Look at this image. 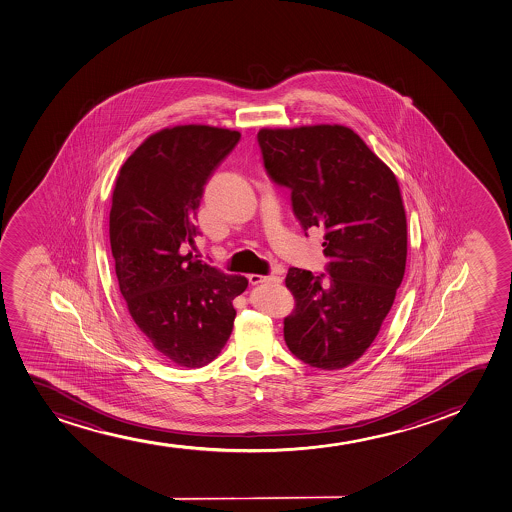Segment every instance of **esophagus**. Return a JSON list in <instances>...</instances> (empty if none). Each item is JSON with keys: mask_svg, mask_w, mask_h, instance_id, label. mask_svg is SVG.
<instances>
[{"mask_svg": "<svg viewBox=\"0 0 512 512\" xmlns=\"http://www.w3.org/2000/svg\"><path fill=\"white\" fill-rule=\"evenodd\" d=\"M248 281H250V284H253V286H257V284L262 283H283V277H281V274L279 272L274 271L272 272L271 276H259V274H252V276L248 277Z\"/></svg>", "mask_w": 512, "mask_h": 512, "instance_id": "obj_1", "label": "esophagus"}]
</instances>
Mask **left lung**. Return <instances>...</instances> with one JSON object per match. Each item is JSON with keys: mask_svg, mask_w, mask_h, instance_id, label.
I'll use <instances>...</instances> for the list:
<instances>
[{"mask_svg": "<svg viewBox=\"0 0 512 512\" xmlns=\"http://www.w3.org/2000/svg\"><path fill=\"white\" fill-rule=\"evenodd\" d=\"M267 175L291 190L301 228L324 231L327 274L291 267L284 341L303 363L339 370L373 343L403 281L408 231L396 176L351 128L257 133Z\"/></svg>", "mask_w": 512, "mask_h": 512, "instance_id": "1", "label": "left lung"}]
</instances>
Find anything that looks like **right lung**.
Listing matches in <instances>:
<instances>
[{"label":"right lung","mask_w":512,"mask_h":512,"mask_svg":"<svg viewBox=\"0 0 512 512\" xmlns=\"http://www.w3.org/2000/svg\"><path fill=\"white\" fill-rule=\"evenodd\" d=\"M240 133L205 125L164 128L120 169L109 241L128 312L159 355L178 367L216 358L233 331V300L247 277L193 259L195 217L205 183Z\"/></svg>","instance_id":"1"}]
</instances>
